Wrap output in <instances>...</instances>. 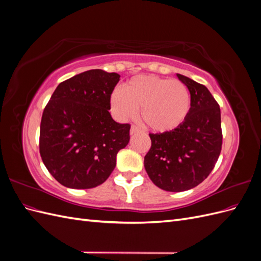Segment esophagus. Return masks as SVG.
Returning a JSON list of instances; mask_svg holds the SVG:
<instances>
[{
  "label": "esophagus",
  "mask_w": 261,
  "mask_h": 261,
  "mask_svg": "<svg viewBox=\"0 0 261 261\" xmlns=\"http://www.w3.org/2000/svg\"><path fill=\"white\" fill-rule=\"evenodd\" d=\"M138 133H140V128L138 126L133 125L130 127V135H135V134H138Z\"/></svg>",
  "instance_id": "1"
}]
</instances>
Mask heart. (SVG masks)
Wrapping results in <instances>:
<instances>
[{"instance_id":"obj_1","label":"heart","mask_w":261,"mask_h":261,"mask_svg":"<svg viewBox=\"0 0 261 261\" xmlns=\"http://www.w3.org/2000/svg\"><path fill=\"white\" fill-rule=\"evenodd\" d=\"M112 113L126 121L137 114L148 127L158 133H169L184 123L191 109L187 87L179 81L153 75L133 77L122 90L115 89L110 99Z\"/></svg>"}]
</instances>
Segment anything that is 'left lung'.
Returning <instances> with one entry per match:
<instances>
[{
  "label": "left lung",
  "mask_w": 261,
  "mask_h": 261,
  "mask_svg": "<svg viewBox=\"0 0 261 261\" xmlns=\"http://www.w3.org/2000/svg\"><path fill=\"white\" fill-rule=\"evenodd\" d=\"M178 80L191 93L184 123L169 133H150L151 147L145 169L153 184L168 192H184L206 179L222 148L221 111L206 86L184 75Z\"/></svg>",
  "instance_id": "obj_1"
}]
</instances>
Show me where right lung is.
<instances>
[{"mask_svg":"<svg viewBox=\"0 0 261 261\" xmlns=\"http://www.w3.org/2000/svg\"><path fill=\"white\" fill-rule=\"evenodd\" d=\"M120 75L90 69L62 82L43 110L39 150L50 174L75 189L107 180L129 141V124L115 122L110 99Z\"/></svg>","mask_w":261,"mask_h":261,"instance_id":"1","label":"right lung"}]
</instances>
